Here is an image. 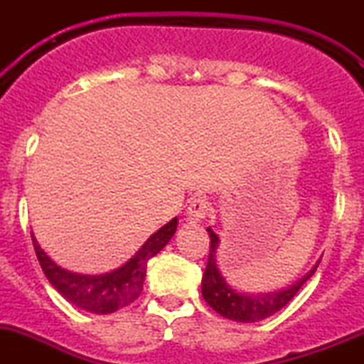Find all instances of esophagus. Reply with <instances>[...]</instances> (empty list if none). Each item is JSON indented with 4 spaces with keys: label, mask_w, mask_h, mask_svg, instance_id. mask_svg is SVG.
I'll use <instances>...</instances> for the list:
<instances>
[{
    "label": "esophagus",
    "mask_w": 364,
    "mask_h": 364,
    "mask_svg": "<svg viewBox=\"0 0 364 364\" xmlns=\"http://www.w3.org/2000/svg\"><path fill=\"white\" fill-rule=\"evenodd\" d=\"M210 213V201L207 198H201V196H196L188 201V207H186V216L191 221H201L207 214Z\"/></svg>",
    "instance_id": "1"
}]
</instances>
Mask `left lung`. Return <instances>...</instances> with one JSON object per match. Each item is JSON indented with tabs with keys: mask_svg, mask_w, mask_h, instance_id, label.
Wrapping results in <instances>:
<instances>
[{
	"mask_svg": "<svg viewBox=\"0 0 364 364\" xmlns=\"http://www.w3.org/2000/svg\"><path fill=\"white\" fill-rule=\"evenodd\" d=\"M207 230L208 236H210V251H208V262L207 267H205L203 280H201V295H203L205 302L216 314H220L221 317L230 318V321L258 322L262 318L277 314L278 309H282L296 295L300 287L304 286L306 280L317 271V265H315L314 269L309 271L308 277H304L300 282H296L289 289H284V291L267 293V295L258 296L242 295V293H236L230 286H227V282L223 280L220 271H218L216 255L214 252H216L220 240L214 235V230Z\"/></svg>",
	"mask_w": 364,
	"mask_h": 364,
	"instance_id": "8db88e82",
	"label": "left lung"
}]
</instances>
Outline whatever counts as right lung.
<instances>
[{"label": "right lung", "instance_id": "add662e5", "mask_svg": "<svg viewBox=\"0 0 364 364\" xmlns=\"http://www.w3.org/2000/svg\"><path fill=\"white\" fill-rule=\"evenodd\" d=\"M176 227H178V220L173 218L166 225L161 227L156 235H151L146 240V243L135 252L132 260L126 262L117 271L100 274V277H87V274L69 273V271L62 269L40 249L34 236H33L34 251H36L38 262L42 265L43 274L55 286L56 291L77 308L86 309L91 314L104 315L113 314L119 308L132 304L141 295L144 277H146L148 260L156 257L157 252L170 242L176 232Z\"/></svg>", "mask_w": 364, "mask_h": 364}]
</instances>
